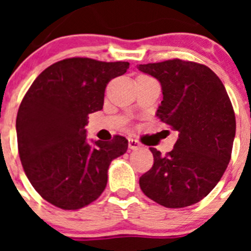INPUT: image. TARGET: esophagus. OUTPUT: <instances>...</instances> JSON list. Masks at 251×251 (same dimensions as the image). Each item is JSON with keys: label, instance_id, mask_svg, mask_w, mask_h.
<instances>
[{"label": "esophagus", "instance_id": "esophagus-1", "mask_svg": "<svg viewBox=\"0 0 251 251\" xmlns=\"http://www.w3.org/2000/svg\"><path fill=\"white\" fill-rule=\"evenodd\" d=\"M128 146H129V150L132 151L139 150V148H141V143H139L137 139H133V138H129V141H128Z\"/></svg>", "mask_w": 251, "mask_h": 251}]
</instances>
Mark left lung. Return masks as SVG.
Masks as SVG:
<instances>
[{
    "mask_svg": "<svg viewBox=\"0 0 251 251\" xmlns=\"http://www.w3.org/2000/svg\"><path fill=\"white\" fill-rule=\"evenodd\" d=\"M138 69L159 81L163 99L156 115L178 132L166 156L150 148L154 163L139 178L141 190L165 207L191 206L212 191L231 158L236 122L229 95L202 64L174 59Z\"/></svg>",
    "mask_w": 251,
    "mask_h": 251,
    "instance_id": "1",
    "label": "left lung"
}]
</instances>
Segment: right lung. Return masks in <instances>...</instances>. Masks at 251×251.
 <instances>
[{"label":"right lung","instance_id":"right-lung-1","mask_svg":"<svg viewBox=\"0 0 251 251\" xmlns=\"http://www.w3.org/2000/svg\"><path fill=\"white\" fill-rule=\"evenodd\" d=\"M129 63L70 57L52 64L35 79L16 118L22 167L44 200L77 210L101 195L110 162L127 152L128 141L88 143L90 113L103 109L104 92Z\"/></svg>","mask_w":251,"mask_h":251}]
</instances>
